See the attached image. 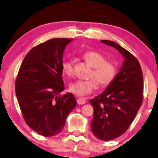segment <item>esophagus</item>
Wrapping results in <instances>:
<instances>
[{"label": "esophagus", "instance_id": "obj_1", "mask_svg": "<svg viewBox=\"0 0 158 158\" xmlns=\"http://www.w3.org/2000/svg\"><path fill=\"white\" fill-rule=\"evenodd\" d=\"M77 102L78 104H84L87 102V100L82 98H80L77 99Z\"/></svg>", "mask_w": 158, "mask_h": 158}]
</instances>
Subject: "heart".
<instances>
[{"mask_svg":"<svg viewBox=\"0 0 158 158\" xmlns=\"http://www.w3.org/2000/svg\"><path fill=\"white\" fill-rule=\"evenodd\" d=\"M84 59L93 68L90 77L86 81L79 80L71 84L70 90L79 96H85L96 90L99 82L106 87L111 83L116 76L117 65L112 60H107L104 56L96 51H88L82 55ZM62 71L65 76L73 77L74 75V64L71 59L65 60L62 64Z\"/></svg>","mask_w":158,"mask_h":158,"instance_id":"1","label":"heart"}]
</instances>
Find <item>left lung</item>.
I'll list each match as a JSON object with an SVG mask.
<instances>
[{
    "label": "left lung",
    "instance_id": "left-lung-1",
    "mask_svg": "<svg viewBox=\"0 0 158 158\" xmlns=\"http://www.w3.org/2000/svg\"><path fill=\"white\" fill-rule=\"evenodd\" d=\"M101 42L114 47L125 60L120 71L100 95L89 100L94 110L91 131L102 140H110L123 134L133 122L143 99V77L134 56L118 44Z\"/></svg>",
    "mask_w": 158,
    "mask_h": 158
}]
</instances>
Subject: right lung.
Here are the masks:
<instances>
[{
	"instance_id": "1",
	"label": "right lung",
	"mask_w": 158,
	"mask_h": 158,
	"mask_svg": "<svg viewBox=\"0 0 158 158\" xmlns=\"http://www.w3.org/2000/svg\"><path fill=\"white\" fill-rule=\"evenodd\" d=\"M72 39H52L40 44L25 56L15 81V93L25 122L43 136L61 131L68 115L76 106L64 89L62 57Z\"/></svg>"
}]
</instances>
